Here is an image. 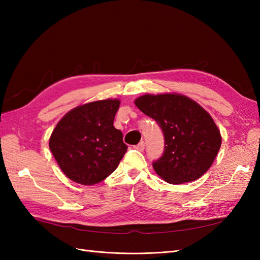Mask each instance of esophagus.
<instances>
[{"label":"esophagus","instance_id":"esophagus-1","mask_svg":"<svg viewBox=\"0 0 260 260\" xmlns=\"http://www.w3.org/2000/svg\"><path fill=\"white\" fill-rule=\"evenodd\" d=\"M144 147H145V144H144V142H140L139 144L137 145H135L134 146V148L135 150H137V151H140V152H143L144 151Z\"/></svg>","mask_w":260,"mask_h":260}]
</instances>
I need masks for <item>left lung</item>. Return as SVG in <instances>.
I'll use <instances>...</instances> for the list:
<instances>
[{"instance_id":"1","label":"left lung","mask_w":260,"mask_h":260,"mask_svg":"<svg viewBox=\"0 0 260 260\" xmlns=\"http://www.w3.org/2000/svg\"><path fill=\"white\" fill-rule=\"evenodd\" d=\"M135 105L163 132V155L153 162L156 174L173 184L201 178L221 146L220 131L208 112L178 93L144 95Z\"/></svg>"}]
</instances>
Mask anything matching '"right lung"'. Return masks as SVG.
Returning <instances> with one entry per match:
<instances>
[{"label": "right lung", "mask_w": 260, "mask_h": 260, "mask_svg": "<svg viewBox=\"0 0 260 260\" xmlns=\"http://www.w3.org/2000/svg\"><path fill=\"white\" fill-rule=\"evenodd\" d=\"M118 99L88 103L71 109L54 127L49 147L62 172L77 183L102 182L127 151L123 133L114 127Z\"/></svg>", "instance_id": "1"}]
</instances>
